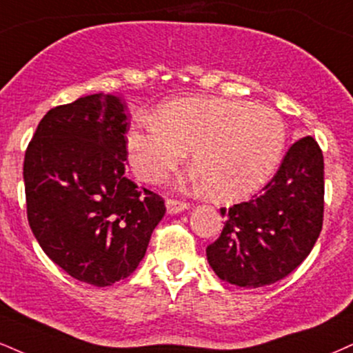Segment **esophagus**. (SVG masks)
<instances>
[{"label": "esophagus", "mask_w": 353, "mask_h": 353, "mask_svg": "<svg viewBox=\"0 0 353 353\" xmlns=\"http://www.w3.org/2000/svg\"><path fill=\"white\" fill-rule=\"evenodd\" d=\"M165 207H168V214L174 215L188 209L189 203L184 201H176V199H168V201H165Z\"/></svg>", "instance_id": "esophagus-1"}]
</instances>
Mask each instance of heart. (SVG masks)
Masks as SVG:
<instances>
[{
  "instance_id": "heart-1",
  "label": "heart",
  "mask_w": 353,
  "mask_h": 353,
  "mask_svg": "<svg viewBox=\"0 0 353 353\" xmlns=\"http://www.w3.org/2000/svg\"><path fill=\"white\" fill-rule=\"evenodd\" d=\"M286 123L278 112L243 100H174L158 110V120L134 123L126 136L136 176L158 184L192 159L202 188L217 199H240L261 188L281 159Z\"/></svg>"
}]
</instances>
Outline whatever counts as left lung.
<instances>
[{"label": "left lung", "instance_id": "obj_1", "mask_svg": "<svg viewBox=\"0 0 353 353\" xmlns=\"http://www.w3.org/2000/svg\"><path fill=\"white\" fill-rule=\"evenodd\" d=\"M220 214L223 230L207 246V260L222 281L261 288L286 278L322 230L324 156L316 139L296 141L260 194Z\"/></svg>", "mask_w": 353, "mask_h": 353}]
</instances>
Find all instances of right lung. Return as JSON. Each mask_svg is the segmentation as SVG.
Segmentation results:
<instances>
[{
  "mask_svg": "<svg viewBox=\"0 0 353 353\" xmlns=\"http://www.w3.org/2000/svg\"><path fill=\"white\" fill-rule=\"evenodd\" d=\"M125 101L82 97L50 108L24 156L29 227L70 274L105 288L130 276L165 214L164 199L126 177Z\"/></svg>",
  "mask_w": 353,
  "mask_h": 353,
  "instance_id": "right-lung-1",
  "label": "right lung"
}]
</instances>
